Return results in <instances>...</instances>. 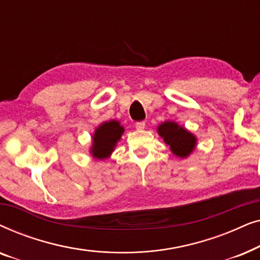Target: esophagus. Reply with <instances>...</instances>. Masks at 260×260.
Returning <instances> with one entry per match:
<instances>
[{"mask_svg":"<svg viewBox=\"0 0 260 260\" xmlns=\"http://www.w3.org/2000/svg\"><path fill=\"white\" fill-rule=\"evenodd\" d=\"M135 126H136L137 130H143L145 127V122H137L135 124Z\"/></svg>","mask_w":260,"mask_h":260,"instance_id":"obj_1","label":"esophagus"}]
</instances>
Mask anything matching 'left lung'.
I'll list each match as a JSON object with an SVG mask.
<instances>
[{
    "label": "left lung",
    "mask_w": 260,
    "mask_h": 260,
    "mask_svg": "<svg viewBox=\"0 0 260 260\" xmlns=\"http://www.w3.org/2000/svg\"><path fill=\"white\" fill-rule=\"evenodd\" d=\"M157 133L177 157H188L194 151L195 145H197V137L183 126L172 120H167L158 125Z\"/></svg>",
    "instance_id": "1"
}]
</instances>
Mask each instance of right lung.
<instances>
[{
  "instance_id": "right-lung-1",
  "label": "right lung",
  "mask_w": 260,
  "mask_h": 260,
  "mask_svg": "<svg viewBox=\"0 0 260 260\" xmlns=\"http://www.w3.org/2000/svg\"><path fill=\"white\" fill-rule=\"evenodd\" d=\"M123 133L124 127L120 125L118 120H109V122L102 123L94 130L93 136H92V145L90 149L92 156L98 159L110 157Z\"/></svg>"
}]
</instances>
